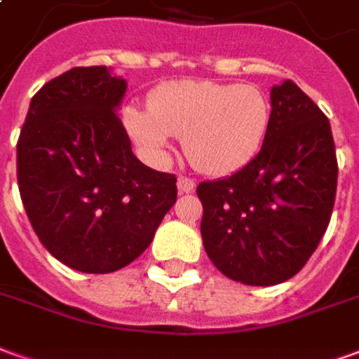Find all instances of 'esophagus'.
Returning a JSON list of instances; mask_svg holds the SVG:
<instances>
[{"instance_id": "esophagus-1", "label": "esophagus", "mask_w": 359, "mask_h": 359, "mask_svg": "<svg viewBox=\"0 0 359 359\" xmlns=\"http://www.w3.org/2000/svg\"><path fill=\"white\" fill-rule=\"evenodd\" d=\"M196 187V182L192 179H188V177H179L177 180V188H179L180 194H188V192H192Z\"/></svg>"}]
</instances>
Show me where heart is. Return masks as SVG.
Wrapping results in <instances>:
<instances>
[{
    "instance_id": "heart-1",
    "label": "heart",
    "mask_w": 359,
    "mask_h": 359,
    "mask_svg": "<svg viewBox=\"0 0 359 359\" xmlns=\"http://www.w3.org/2000/svg\"><path fill=\"white\" fill-rule=\"evenodd\" d=\"M271 103L252 84L171 81L149 95V109L123 113L126 133L149 156L163 159L172 136L198 171L229 175L250 163L269 128Z\"/></svg>"
}]
</instances>
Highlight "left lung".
Masks as SVG:
<instances>
[{"label":"left lung","instance_id":"obj_1","mask_svg":"<svg viewBox=\"0 0 359 359\" xmlns=\"http://www.w3.org/2000/svg\"><path fill=\"white\" fill-rule=\"evenodd\" d=\"M337 177L329 118L292 81L273 86L257 156L231 177L196 188L203 248L213 265L250 286L294 277L331 221Z\"/></svg>","mask_w":359,"mask_h":359}]
</instances>
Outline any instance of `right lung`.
Listing matches in <instances>:
<instances>
[{
  "mask_svg": "<svg viewBox=\"0 0 359 359\" xmlns=\"http://www.w3.org/2000/svg\"><path fill=\"white\" fill-rule=\"evenodd\" d=\"M126 81L74 67L38 90L17 142V180L34 233L82 273H113L154 241L177 177L133 154L117 115Z\"/></svg>",
  "mask_w": 359,
  "mask_h": 359,
  "instance_id": "add662e5",
  "label": "right lung"
}]
</instances>
